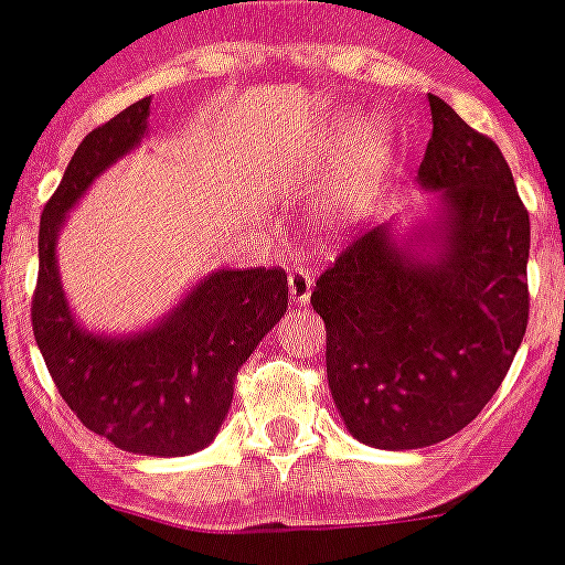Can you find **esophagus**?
Here are the masks:
<instances>
[{
    "instance_id": "34e87169",
    "label": "esophagus",
    "mask_w": 565,
    "mask_h": 565,
    "mask_svg": "<svg viewBox=\"0 0 565 565\" xmlns=\"http://www.w3.org/2000/svg\"><path fill=\"white\" fill-rule=\"evenodd\" d=\"M287 284H289V300H292V303H298V307H303V303L312 298L315 276L309 267H295V270L289 273Z\"/></svg>"
}]
</instances>
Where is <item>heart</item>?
Segmentation results:
<instances>
[{"label": "heart", "mask_w": 565, "mask_h": 565, "mask_svg": "<svg viewBox=\"0 0 565 565\" xmlns=\"http://www.w3.org/2000/svg\"><path fill=\"white\" fill-rule=\"evenodd\" d=\"M340 139L337 145H348V161L360 186L371 183L376 172L382 170L384 158H387V130L376 122V119H365V122H354V119H342L340 125Z\"/></svg>", "instance_id": "1"}]
</instances>
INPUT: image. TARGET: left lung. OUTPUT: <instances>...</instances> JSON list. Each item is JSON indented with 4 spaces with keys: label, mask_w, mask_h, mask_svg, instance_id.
<instances>
[{
    "label": "left lung",
    "mask_w": 565,
    "mask_h": 565,
    "mask_svg": "<svg viewBox=\"0 0 565 565\" xmlns=\"http://www.w3.org/2000/svg\"><path fill=\"white\" fill-rule=\"evenodd\" d=\"M420 186L446 203L435 262L371 228L312 292L331 398L356 440L424 449L466 429L508 376L530 320V214L497 141L429 97Z\"/></svg>",
    "instance_id": "8db88e82"
}]
</instances>
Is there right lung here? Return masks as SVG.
Listing matches in <instances>:
<instances>
[{
    "label": "right lung",
    "mask_w": 565,
    "mask_h": 565,
    "mask_svg": "<svg viewBox=\"0 0 565 565\" xmlns=\"http://www.w3.org/2000/svg\"><path fill=\"white\" fill-rule=\"evenodd\" d=\"M147 116L150 97L94 128L68 161L41 214L30 318L57 393L86 429L134 455L183 457L214 440L236 373L287 312L289 287L281 267L211 273L145 334L108 340L77 329L57 281V228L94 178L139 145Z\"/></svg>",
    "instance_id": "obj_1"
}]
</instances>
